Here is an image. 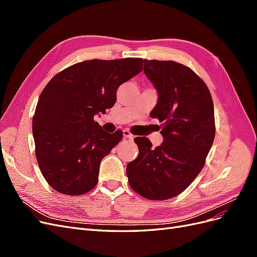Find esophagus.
I'll return each instance as SVG.
<instances>
[{
    "instance_id": "obj_1",
    "label": "esophagus",
    "mask_w": 257,
    "mask_h": 257,
    "mask_svg": "<svg viewBox=\"0 0 257 257\" xmlns=\"http://www.w3.org/2000/svg\"><path fill=\"white\" fill-rule=\"evenodd\" d=\"M123 137L128 139L130 142H132V141H133V139H134V136L132 135V133H131V132H130L128 130H123Z\"/></svg>"
}]
</instances>
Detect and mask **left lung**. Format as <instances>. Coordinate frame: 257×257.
Here are the masks:
<instances>
[{"mask_svg": "<svg viewBox=\"0 0 257 257\" xmlns=\"http://www.w3.org/2000/svg\"><path fill=\"white\" fill-rule=\"evenodd\" d=\"M144 72L158 92L150 115L163 122V143L155 149L136 137L138 157L126 166L128 183L151 200L173 198L194 181L214 141V109L206 83L174 61L145 60Z\"/></svg>", "mask_w": 257, "mask_h": 257, "instance_id": "1", "label": "left lung"}]
</instances>
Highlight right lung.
<instances>
[{
	"label": "right lung",
	"mask_w": 257,
	"mask_h": 257,
	"mask_svg": "<svg viewBox=\"0 0 257 257\" xmlns=\"http://www.w3.org/2000/svg\"><path fill=\"white\" fill-rule=\"evenodd\" d=\"M143 59L89 60L57 74L38 98L32 121L35 154L51 188L68 196L91 191L99 164L122 139L93 120L116 100L120 84L142 72Z\"/></svg>",
	"instance_id": "right-lung-1"
}]
</instances>
